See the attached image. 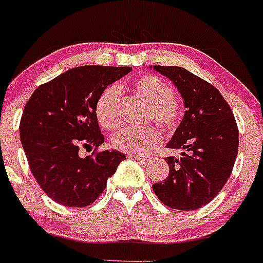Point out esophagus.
<instances>
[{
    "label": "esophagus",
    "instance_id": "34e87169",
    "mask_svg": "<svg viewBox=\"0 0 263 263\" xmlns=\"http://www.w3.org/2000/svg\"><path fill=\"white\" fill-rule=\"evenodd\" d=\"M129 158L136 159V160L141 161V163H146V161H148V158H146V156H141V155H132V154H130Z\"/></svg>",
    "mask_w": 263,
    "mask_h": 263
}]
</instances>
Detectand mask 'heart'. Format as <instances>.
I'll return each instance as SVG.
<instances>
[{
	"mask_svg": "<svg viewBox=\"0 0 263 263\" xmlns=\"http://www.w3.org/2000/svg\"><path fill=\"white\" fill-rule=\"evenodd\" d=\"M133 88L150 103L147 119L164 130L172 132L181 120V105L173 96V90L164 79L153 74L137 78ZM122 91L117 84H109L99 95L95 105L96 119L104 129L112 130L121 124ZM161 133L155 126H125L110 138V144L122 153L146 154L161 142Z\"/></svg>",
	"mask_w": 263,
	"mask_h": 263,
	"instance_id": "1",
	"label": "heart"
}]
</instances>
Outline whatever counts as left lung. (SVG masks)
Returning <instances> with one entry per match:
<instances>
[{
  "label": "left lung",
  "mask_w": 263,
  "mask_h": 263,
  "mask_svg": "<svg viewBox=\"0 0 263 263\" xmlns=\"http://www.w3.org/2000/svg\"><path fill=\"white\" fill-rule=\"evenodd\" d=\"M173 82L184 99L181 124L168 148L181 151L168 156V177L153 185L165 206L192 211L213 201L230 179L238 153V127L232 109L218 88L180 66H154Z\"/></svg>",
  "instance_id": "1"
}]
</instances>
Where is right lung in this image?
<instances>
[{
	"label": "right lung",
	"mask_w": 263,
	"mask_h": 263,
	"mask_svg": "<svg viewBox=\"0 0 263 263\" xmlns=\"http://www.w3.org/2000/svg\"><path fill=\"white\" fill-rule=\"evenodd\" d=\"M129 66H78L39 86L23 109L21 142L31 173L49 198L66 207L93 203L107 187L124 154L98 151L104 142L95 105L108 84ZM81 148H94L81 158Z\"/></svg>",
	"instance_id": "obj_1"
}]
</instances>
